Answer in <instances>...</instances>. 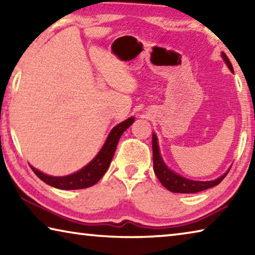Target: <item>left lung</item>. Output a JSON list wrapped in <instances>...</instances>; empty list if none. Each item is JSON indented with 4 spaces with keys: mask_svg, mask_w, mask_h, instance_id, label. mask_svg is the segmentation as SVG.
<instances>
[{
    "mask_svg": "<svg viewBox=\"0 0 255 255\" xmlns=\"http://www.w3.org/2000/svg\"><path fill=\"white\" fill-rule=\"evenodd\" d=\"M222 57L225 60L227 64L228 68H230L231 72L234 73L233 70L231 60L228 59L225 53H222ZM152 145H153V164H154V172L156 174L157 179L159 180L164 187H165L169 191L171 192H176V193H196L204 191L206 189L213 188L215 185H217L222 182L224 178L227 175L230 171H227L225 174L219 176L218 179L214 181H193L185 179L183 176L174 173L173 171L170 170L169 167L165 165V163L163 162L161 157V154H159L158 149V144H157V138L155 133H153L152 138Z\"/></svg>",
    "mask_w": 255,
    "mask_h": 255,
    "instance_id": "obj_1",
    "label": "left lung"
}]
</instances>
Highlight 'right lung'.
Returning <instances> with one entry per match:
<instances>
[{"label":"right lung","mask_w":255,"mask_h":255,"mask_svg":"<svg viewBox=\"0 0 255 255\" xmlns=\"http://www.w3.org/2000/svg\"><path fill=\"white\" fill-rule=\"evenodd\" d=\"M133 120H135L133 117L128 118L112 128L105 145L102 146L101 150L98 153L97 156L88 165L84 166L82 170L75 172V173L66 176H51L42 173V172L38 171L32 166L31 169L38 178L54 188L62 190H75L92 187L105 175L108 167L110 165L111 159L114 157L120 136L133 123Z\"/></svg>","instance_id":"right-lung-1"}]
</instances>
